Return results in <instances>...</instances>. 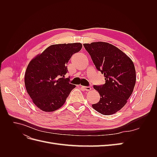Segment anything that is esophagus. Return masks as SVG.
Listing matches in <instances>:
<instances>
[{"label":"esophagus","mask_w":157,"mask_h":157,"mask_svg":"<svg viewBox=\"0 0 157 157\" xmlns=\"http://www.w3.org/2000/svg\"><path fill=\"white\" fill-rule=\"evenodd\" d=\"M82 88L84 90H86V91H90V90H92V88L90 87V86H82Z\"/></svg>","instance_id":"obj_1"}]
</instances>
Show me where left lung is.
Segmentation results:
<instances>
[{"instance_id":"1","label":"left lung","mask_w":157,"mask_h":157,"mask_svg":"<svg viewBox=\"0 0 157 157\" xmlns=\"http://www.w3.org/2000/svg\"><path fill=\"white\" fill-rule=\"evenodd\" d=\"M83 45L105 80L104 84L94 85L100 99L92 107L102 115H112L125 105L134 90L136 80L134 63L122 51L107 42Z\"/></svg>"}]
</instances>
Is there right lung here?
I'll list each match as a JSON object with an SVG mask.
<instances>
[{
  "mask_svg": "<svg viewBox=\"0 0 157 157\" xmlns=\"http://www.w3.org/2000/svg\"><path fill=\"white\" fill-rule=\"evenodd\" d=\"M82 47L80 43L51 45L30 61L25 74V85L37 107L52 112L65 103L75 88L69 78H64L68 72L67 64Z\"/></svg>",
  "mask_w": 157,
  "mask_h": 157,
  "instance_id": "add662e5",
  "label": "right lung"
}]
</instances>
